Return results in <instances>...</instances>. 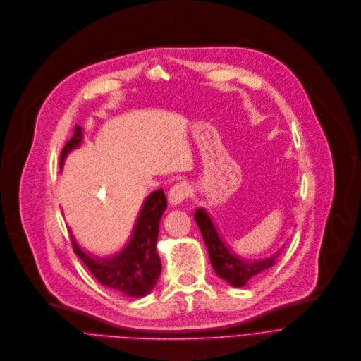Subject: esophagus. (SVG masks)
Here are the masks:
<instances>
[{
    "instance_id": "34e87169",
    "label": "esophagus",
    "mask_w": 361,
    "mask_h": 361,
    "mask_svg": "<svg viewBox=\"0 0 361 361\" xmlns=\"http://www.w3.org/2000/svg\"><path fill=\"white\" fill-rule=\"evenodd\" d=\"M190 195V186L186 182H178L171 190H169V202L172 204H179L185 199H188Z\"/></svg>"
}]
</instances>
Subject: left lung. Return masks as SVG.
<instances>
[{
	"mask_svg": "<svg viewBox=\"0 0 361 361\" xmlns=\"http://www.w3.org/2000/svg\"><path fill=\"white\" fill-rule=\"evenodd\" d=\"M195 221L200 229L204 245L207 247V253L210 257V263L222 279H225L229 284L235 287H242L246 283L257 279L267 269H270L280 256V252L273 255L266 260L259 262H243L236 256L231 255L228 247L224 245L221 238L218 236L212 221L204 210L199 209L195 213Z\"/></svg>",
	"mask_w": 361,
	"mask_h": 361,
	"instance_id": "8db88e82",
	"label": "left lung"
}]
</instances>
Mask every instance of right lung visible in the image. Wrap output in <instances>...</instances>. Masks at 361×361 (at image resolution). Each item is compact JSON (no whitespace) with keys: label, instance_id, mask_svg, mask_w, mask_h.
Instances as JSON below:
<instances>
[{"label":"right lung","instance_id":"obj_1","mask_svg":"<svg viewBox=\"0 0 361 361\" xmlns=\"http://www.w3.org/2000/svg\"><path fill=\"white\" fill-rule=\"evenodd\" d=\"M81 139V126L75 125L74 135L65 143L61 152V164L71 149L80 145ZM165 209L166 197L164 190L159 189L151 193L140 210L132 239L123 252L111 260H95L85 255L69 231L72 249L101 284L129 298L145 296L154 289L162 270L157 240Z\"/></svg>","mask_w":361,"mask_h":361}]
</instances>
